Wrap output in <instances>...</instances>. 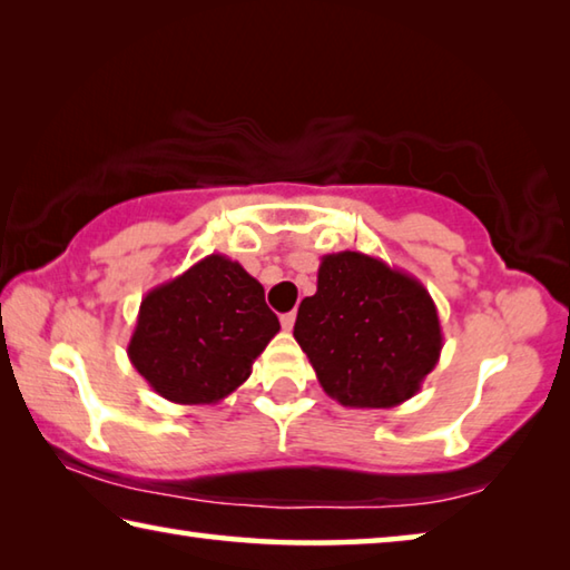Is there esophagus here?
Here are the masks:
<instances>
[{
  "mask_svg": "<svg viewBox=\"0 0 570 570\" xmlns=\"http://www.w3.org/2000/svg\"><path fill=\"white\" fill-rule=\"evenodd\" d=\"M294 322H296V312H288V314H282V326L286 332L294 330Z\"/></svg>",
  "mask_w": 570,
  "mask_h": 570,
  "instance_id": "obj_1",
  "label": "esophagus"
}]
</instances>
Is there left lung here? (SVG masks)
<instances>
[{
  "label": "left lung",
  "mask_w": 570,
  "mask_h": 570,
  "mask_svg": "<svg viewBox=\"0 0 570 570\" xmlns=\"http://www.w3.org/2000/svg\"><path fill=\"white\" fill-rule=\"evenodd\" d=\"M294 336L324 392L344 407L407 402L442 352L428 288L362 250L322 256L316 294L298 306Z\"/></svg>",
  "instance_id": "8db88e82"
}]
</instances>
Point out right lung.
<instances>
[{"label":"right lung","instance_id":"add662e5","mask_svg":"<svg viewBox=\"0 0 570 570\" xmlns=\"http://www.w3.org/2000/svg\"><path fill=\"white\" fill-rule=\"evenodd\" d=\"M278 330L264 286L238 262L210 254L142 296L128 356L168 402L216 404L250 377Z\"/></svg>","mask_w":570,"mask_h":570}]
</instances>
